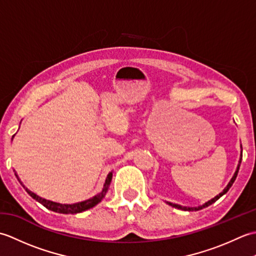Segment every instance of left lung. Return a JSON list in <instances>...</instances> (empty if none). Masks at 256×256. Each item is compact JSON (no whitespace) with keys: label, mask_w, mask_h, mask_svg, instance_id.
I'll return each instance as SVG.
<instances>
[{"label":"left lung","mask_w":256,"mask_h":256,"mask_svg":"<svg viewBox=\"0 0 256 256\" xmlns=\"http://www.w3.org/2000/svg\"><path fill=\"white\" fill-rule=\"evenodd\" d=\"M241 162H242V145H241V155H240V160H238V167H236V170L234 175H233V176H232V178H231V180L229 182V184H226V187L224 190H222V192H220L219 194H216L214 198H212L211 200L206 201V202H204V204L198 206H180V204H172V202H170V201H166V204H170V206H174V208L180 209V210H184V211H198V210H201V209L206 208V206H209L210 204H214V202H216V201L218 200L220 197H222V196H224V194H226V192H228V190H229V189L231 188L232 184L234 182L236 178V176H238V170H240Z\"/></svg>","instance_id":"obj_1"}]
</instances>
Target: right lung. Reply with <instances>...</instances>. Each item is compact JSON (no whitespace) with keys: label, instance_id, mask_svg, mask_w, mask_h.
<instances>
[{"label":"right lung","instance_id":"obj_1","mask_svg":"<svg viewBox=\"0 0 256 256\" xmlns=\"http://www.w3.org/2000/svg\"><path fill=\"white\" fill-rule=\"evenodd\" d=\"M13 138H14V135H13ZM13 138H12V140H13ZM15 176L18 177V182H20L22 186L25 188L26 192H28V194L30 196V197L32 199H35L36 201H38V202L42 204L44 206H46L48 210H52L54 212H58V214H80V212H84L86 210L94 208V206H96L98 204L101 202V200L106 197V194L108 190V187H110L113 172H111L108 174V176L106 178V182H104V184H103V188H102V190H101L99 194H96V196H94V197H91L90 199H86L84 201H80V202H76V204H59V202H55V201L47 200V199H44V198L40 197V196H37L36 194L30 192V190H28L24 186L23 182H20V179L18 178V174H16V172H15Z\"/></svg>","mask_w":256,"mask_h":256}]
</instances>
